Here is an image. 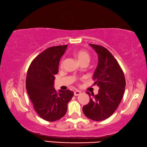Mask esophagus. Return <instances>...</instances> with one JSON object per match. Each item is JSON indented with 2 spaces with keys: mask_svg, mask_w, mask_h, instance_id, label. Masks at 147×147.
I'll return each mask as SVG.
<instances>
[{
  "mask_svg": "<svg viewBox=\"0 0 147 147\" xmlns=\"http://www.w3.org/2000/svg\"><path fill=\"white\" fill-rule=\"evenodd\" d=\"M81 94V92L80 91H75L74 92V96H78V95H80V94Z\"/></svg>",
  "mask_w": 147,
  "mask_h": 147,
  "instance_id": "34e87169",
  "label": "esophagus"
}]
</instances>
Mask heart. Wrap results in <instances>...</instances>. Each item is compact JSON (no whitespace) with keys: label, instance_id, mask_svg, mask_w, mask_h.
Here are the masks:
<instances>
[{"label":"heart","instance_id":"obj_1","mask_svg":"<svg viewBox=\"0 0 147 147\" xmlns=\"http://www.w3.org/2000/svg\"><path fill=\"white\" fill-rule=\"evenodd\" d=\"M74 56H75L77 58H78V61L80 63H83L84 61H89V59H90V56H89V54L87 53L86 51L84 50H78L74 52ZM64 63V60L62 59L60 63V66L62 67Z\"/></svg>","mask_w":147,"mask_h":147}]
</instances>
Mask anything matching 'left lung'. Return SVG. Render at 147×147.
Wrapping results in <instances>:
<instances>
[{
	"label": "left lung",
	"instance_id": "obj_1",
	"mask_svg": "<svg viewBox=\"0 0 147 147\" xmlns=\"http://www.w3.org/2000/svg\"><path fill=\"white\" fill-rule=\"evenodd\" d=\"M98 56V65L93 80L99 87L98 93L87 92L90 101L82 108L87 117L100 121L108 119L115 112L120 104L125 89L124 73L117 61L108 49L102 46L89 44Z\"/></svg>",
	"mask_w": 147,
	"mask_h": 147
}]
</instances>
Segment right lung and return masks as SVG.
<instances>
[{"mask_svg": "<svg viewBox=\"0 0 147 147\" xmlns=\"http://www.w3.org/2000/svg\"><path fill=\"white\" fill-rule=\"evenodd\" d=\"M67 45L47 49L35 58L28 69L26 88L34 110L44 120L53 122L65 115L67 104L74 95L70 90L54 88V76L58 73L59 59Z\"/></svg>", "mask_w": 147, "mask_h": 147, "instance_id": "1", "label": "right lung"}]
</instances>
